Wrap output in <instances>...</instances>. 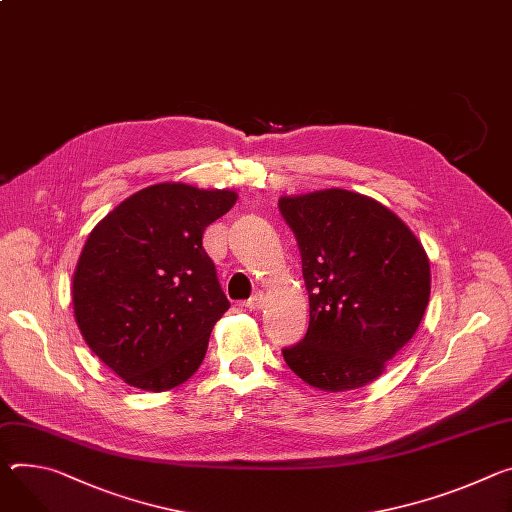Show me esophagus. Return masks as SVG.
Segmentation results:
<instances>
[{
  "mask_svg": "<svg viewBox=\"0 0 512 512\" xmlns=\"http://www.w3.org/2000/svg\"><path fill=\"white\" fill-rule=\"evenodd\" d=\"M263 306V294L259 292V294H255V296H251L247 302H245V308H249V310H259Z\"/></svg>",
  "mask_w": 512,
  "mask_h": 512,
  "instance_id": "esophagus-1",
  "label": "esophagus"
}]
</instances>
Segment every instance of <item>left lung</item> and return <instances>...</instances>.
Listing matches in <instances>:
<instances>
[{
	"instance_id": "8db88e82",
	"label": "left lung",
	"mask_w": 512,
	"mask_h": 512,
	"mask_svg": "<svg viewBox=\"0 0 512 512\" xmlns=\"http://www.w3.org/2000/svg\"><path fill=\"white\" fill-rule=\"evenodd\" d=\"M310 300L306 337L282 349L324 392L363 388L412 339L431 296L429 257L386 206L347 190L280 198Z\"/></svg>"
}]
</instances>
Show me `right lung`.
Returning <instances> with one entry per match:
<instances>
[{
	"mask_svg": "<svg viewBox=\"0 0 512 512\" xmlns=\"http://www.w3.org/2000/svg\"><path fill=\"white\" fill-rule=\"evenodd\" d=\"M232 190L157 183L96 224L73 273V310L89 345L128 386L165 392L192 378L228 310L204 251Z\"/></svg>",
	"mask_w": 512,
	"mask_h": 512,
	"instance_id": "obj_1",
	"label": "right lung"
}]
</instances>
